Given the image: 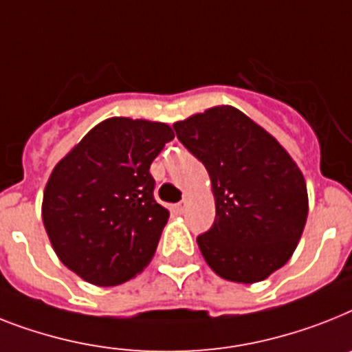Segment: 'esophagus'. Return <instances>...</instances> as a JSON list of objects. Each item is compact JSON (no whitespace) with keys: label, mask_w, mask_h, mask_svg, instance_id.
I'll use <instances>...</instances> for the list:
<instances>
[{"label":"esophagus","mask_w":352,"mask_h":352,"mask_svg":"<svg viewBox=\"0 0 352 352\" xmlns=\"http://www.w3.org/2000/svg\"><path fill=\"white\" fill-rule=\"evenodd\" d=\"M186 208H188V201H186V199H182V201L177 204V211H179V213H184Z\"/></svg>","instance_id":"34e87169"}]
</instances>
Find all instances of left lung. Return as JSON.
I'll list each match as a JSON object with an SVG mask.
<instances>
[{
  "instance_id": "left-lung-1",
  "label": "left lung",
  "mask_w": 352,
  "mask_h": 352,
  "mask_svg": "<svg viewBox=\"0 0 352 352\" xmlns=\"http://www.w3.org/2000/svg\"><path fill=\"white\" fill-rule=\"evenodd\" d=\"M210 173L215 222L197 236L204 260L231 282H260L291 258L307 219L302 171L275 137L233 107L173 124Z\"/></svg>"
}]
</instances>
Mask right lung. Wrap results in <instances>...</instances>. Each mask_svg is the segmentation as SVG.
I'll use <instances>...</instances> for the list:
<instances>
[{"label": "right lung", "mask_w": 352, "mask_h": 352, "mask_svg": "<svg viewBox=\"0 0 352 352\" xmlns=\"http://www.w3.org/2000/svg\"><path fill=\"white\" fill-rule=\"evenodd\" d=\"M173 137L164 122L111 117L54 168L43 222L68 270L107 287L150 262L170 217L153 197L150 166Z\"/></svg>", "instance_id": "1"}]
</instances>
